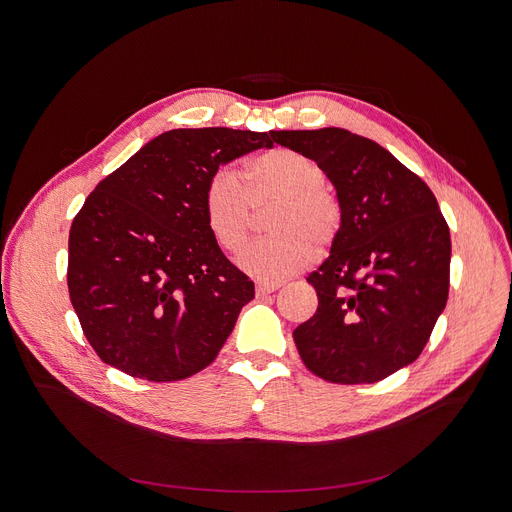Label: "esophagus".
<instances>
[{
    "label": "esophagus",
    "mask_w": 512,
    "mask_h": 512,
    "mask_svg": "<svg viewBox=\"0 0 512 512\" xmlns=\"http://www.w3.org/2000/svg\"><path fill=\"white\" fill-rule=\"evenodd\" d=\"M280 288V284H265V282H257L255 290H257V297H265V294H272Z\"/></svg>",
    "instance_id": "1"
}]
</instances>
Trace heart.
<instances>
[{
  "label": "heart",
  "mask_w": 512,
  "mask_h": 512,
  "mask_svg": "<svg viewBox=\"0 0 512 512\" xmlns=\"http://www.w3.org/2000/svg\"><path fill=\"white\" fill-rule=\"evenodd\" d=\"M324 182V168L292 149L251 159L247 186L230 168H218L203 195L207 228L224 251L234 253L251 232L253 207L274 203L267 222L274 234L251 242L236 261L242 272L265 284L282 282L305 270L315 249H328L340 232L342 207Z\"/></svg>",
  "instance_id": "b5f03b06"
}]
</instances>
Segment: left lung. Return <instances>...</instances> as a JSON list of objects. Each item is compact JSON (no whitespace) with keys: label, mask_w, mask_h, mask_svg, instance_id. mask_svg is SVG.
Listing matches in <instances>:
<instances>
[{"label":"left lung","mask_w":512,"mask_h":512,"mask_svg":"<svg viewBox=\"0 0 512 512\" xmlns=\"http://www.w3.org/2000/svg\"><path fill=\"white\" fill-rule=\"evenodd\" d=\"M324 168L342 207L330 257L307 282L317 311L292 332L309 371L373 384L413 363L446 307L450 230L429 186L375 141L344 128L272 130Z\"/></svg>","instance_id":"1"}]
</instances>
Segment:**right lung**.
<instances>
[{
    "label": "right lung",
    "instance_id": "add662e5",
    "mask_svg": "<svg viewBox=\"0 0 512 512\" xmlns=\"http://www.w3.org/2000/svg\"><path fill=\"white\" fill-rule=\"evenodd\" d=\"M272 132L176 128L105 176L68 238V292L97 357L132 378L178 382L218 357L255 286L207 228L222 164L272 149Z\"/></svg>",
    "mask_w": 512,
    "mask_h": 512
}]
</instances>
